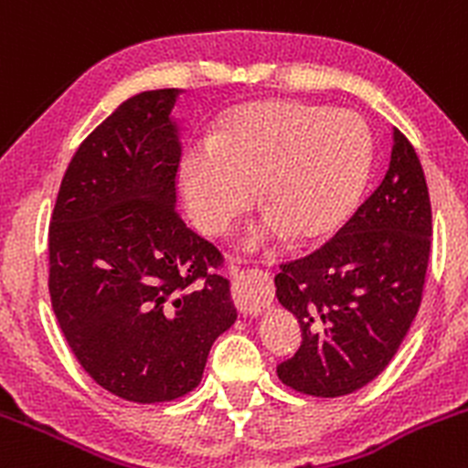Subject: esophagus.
<instances>
[{
    "instance_id": "1",
    "label": "esophagus",
    "mask_w": 468,
    "mask_h": 468,
    "mask_svg": "<svg viewBox=\"0 0 468 468\" xmlns=\"http://www.w3.org/2000/svg\"><path fill=\"white\" fill-rule=\"evenodd\" d=\"M236 295V306H239V311L243 313V315H259V313L263 311L270 304V300L272 297L270 295H245V292H239L234 291Z\"/></svg>"
}]
</instances>
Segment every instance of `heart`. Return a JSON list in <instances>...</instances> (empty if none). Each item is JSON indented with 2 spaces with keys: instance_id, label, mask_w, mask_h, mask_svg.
<instances>
[{
  "instance_id": "heart-1",
  "label": "heart",
  "mask_w": 468,
  "mask_h": 468,
  "mask_svg": "<svg viewBox=\"0 0 468 468\" xmlns=\"http://www.w3.org/2000/svg\"><path fill=\"white\" fill-rule=\"evenodd\" d=\"M374 166V134L354 110L302 99L239 105L214 134L189 144L180 191L207 234L228 229L254 200L266 207L245 229V250L295 236L315 240L340 228L358 205Z\"/></svg>"
}]
</instances>
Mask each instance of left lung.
Wrapping results in <instances>:
<instances>
[{"label":"left lung","mask_w":468,"mask_h":468,"mask_svg":"<svg viewBox=\"0 0 468 468\" xmlns=\"http://www.w3.org/2000/svg\"><path fill=\"white\" fill-rule=\"evenodd\" d=\"M383 182L324 248L282 266L279 304L295 315L302 345L277 365L283 385L311 397H345L389 365L426 282L432 216L421 162L392 130Z\"/></svg>","instance_id":"left-lung-1"}]
</instances>
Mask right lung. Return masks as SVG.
<instances>
[{"instance_id":"add662e5","label":"right lung","mask_w":468,"mask_h":468,"mask_svg":"<svg viewBox=\"0 0 468 468\" xmlns=\"http://www.w3.org/2000/svg\"><path fill=\"white\" fill-rule=\"evenodd\" d=\"M182 90L123 101L79 146L49 225L51 306L80 367L119 399L173 401L200 383L236 320L220 252L176 209Z\"/></svg>"}]
</instances>
